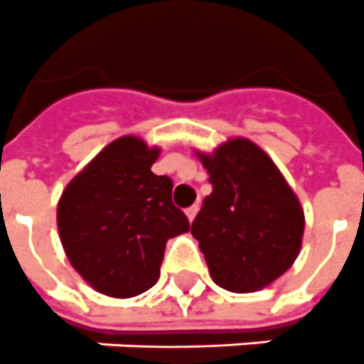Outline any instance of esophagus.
Returning <instances> with one entry per match:
<instances>
[{"label":"esophagus","mask_w":364,"mask_h":364,"mask_svg":"<svg viewBox=\"0 0 364 364\" xmlns=\"http://www.w3.org/2000/svg\"><path fill=\"white\" fill-rule=\"evenodd\" d=\"M197 210H199V206L197 205L190 206V208H186V216H188V220H190V222H193V218H196Z\"/></svg>","instance_id":"obj_1"}]
</instances>
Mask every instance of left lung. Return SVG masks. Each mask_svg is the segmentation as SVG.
Returning a JSON list of instances; mask_svg holds the SVG:
<instances>
[{"label":"left lung","instance_id":"8db88e82","mask_svg":"<svg viewBox=\"0 0 364 364\" xmlns=\"http://www.w3.org/2000/svg\"><path fill=\"white\" fill-rule=\"evenodd\" d=\"M199 158L212 193L203 200L191 235L218 286L257 291L297 259L304 232L301 203L272 159L248 139H232Z\"/></svg>","mask_w":364,"mask_h":364}]
</instances>
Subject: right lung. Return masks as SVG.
<instances>
[{"label": "right lung", "instance_id": "1", "mask_svg": "<svg viewBox=\"0 0 364 364\" xmlns=\"http://www.w3.org/2000/svg\"><path fill=\"white\" fill-rule=\"evenodd\" d=\"M159 148L136 136L105 146L63 190L58 229L78 274L103 295L127 299L158 282L168 238L190 229L173 205V180L154 174Z\"/></svg>", "mask_w": 364, "mask_h": 364}]
</instances>
